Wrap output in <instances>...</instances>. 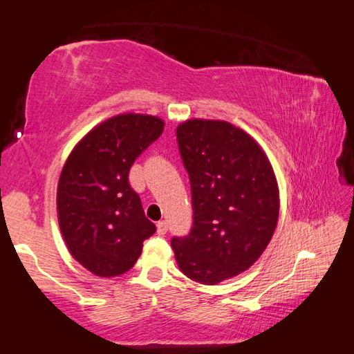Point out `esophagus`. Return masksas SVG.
Segmentation results:
<instances>
[{
	"label": "esophagus",
	"mask_w": 354,
	"mask_h": 354,
	"mask_svg": "<svg viewBox=\"0 0 354 354\" xmlns=\"http://www.w3.org/2000/svg\"><path fill=\"white\" fill-rule=\"evenodd\" d=\"M167 230H168V224L165 223V221H159V223H157V234L165 235Z\"/></svg>",
	"instance_id": "obj_1"
}]
</instances>
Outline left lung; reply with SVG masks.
I'll return each instance as SVG.
<instances>
[{
    "label": "left lung",
    "instance_id": "8db88e82",
    "mask_svg": "<svg viewBox=\"0 0 354 354\" xmlns=\"http://www.w3.org/2000/svg\"><path fill=\"white\" fill-rule=\"evenodd\" d=\"M176 140L194 223L171 248L187 278L218 284L250 268L270 243L279 213L275 173L261 146L224 120H186Z\"/></svg>",
    "mask_w": 354,
    "mask_h": 354
}]
</instances>
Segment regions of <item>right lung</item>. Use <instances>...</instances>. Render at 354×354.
<instances>
[{
	"mask_svg": "<svg viewBox=\"0 0 354 354\" xmlns=\"http://www.w3.org/2000/svg\"><path fill=\"white\" fill-rule=\"evenodd\" d=\"M163 125L147 114L114 115L88 131L63 165L57 187L60 230L71 256L93 275L130 270L143 241L154 235L129 171Z\"/></svg>",
	"mask_w": 354,
	"mask_h": 354,
	"instance_id": "right-lung-1",
	"label": "right lung"
}]
</instances>
